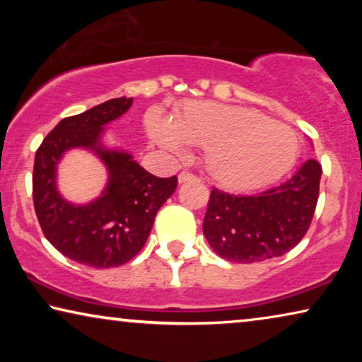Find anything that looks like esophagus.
I'll return each instance as SVG.
<instances>
[{"label":"esophagus","instance_id":"34e87169","mask_svg":"<svg viewBox=\"0 0 362 362\" xmlns=\"http://www.w3.org/2000/svg\"><path fill=\"white\" fill-rule=\"evenodd\" d=\"M196 180V176L194 175H191L189 171H182V173H180V176H177V181L181 182H189V181H194Z\"/></svg>","mask_w":362,"mask_h":362}]
</instances>
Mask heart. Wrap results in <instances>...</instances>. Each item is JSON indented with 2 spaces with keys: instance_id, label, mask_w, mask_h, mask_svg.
I'll return each instance as SVG.
<instances>
[{
  "instance_id": "heart-1",
  "label": "heart",
  "mask_w": 362,
  "mask_h": 362,
  "mask_svg": "<svg viewBox=\"0 0 362 362\" xmlns=\"http://www.w3.org/2000/svg\"><path fill=\"white\" fill-rule=\"evenodd\" d=\"M153 140L180 153L182 143L206 150L207 176L222 189L249 192L274 185L298 160L301 143L290 127L250 108L191 102L173 123L153 108L146 115Z\"/></svg>"
}]
</instances>
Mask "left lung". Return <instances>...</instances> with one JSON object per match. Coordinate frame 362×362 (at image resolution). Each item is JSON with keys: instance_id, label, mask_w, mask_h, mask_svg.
<instances>
[{"instance_id": "obj_1", "label": "left lung", "mask_w": 362, "mask_h": 362, "mask_svg": "<svg viewBox=\"0 0 362 362\" xmlns=\"http://www.w3.org/2000/svg\"><path fill=\"white\" fill-rule=\"evenodd\" d=\"M321 165L308 160L290 180L254 196L212 189L202 232L212 250L235 264L280 257L303 239L320 196Z\"/></svg>"}]
</instances>
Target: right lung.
Masks as SVG:
<instances>
[{
  "label": "right lung",
  "instance_id": "right-lung-1",
  "mask_svg": "<svg viewBox=\"0 0 362 362\" xmlns=\"http://www.w3.org/2000/svg\"><path fill=\"white\" fill-rule=\"evenodd\" d=\"M133 98H112L90 110L67 117L44 138L34 158L33 201L46 239L62 255L93 269L132 260L150 235L156 212L175 192L177 177H156L132 155L108 150L100 136L107 123L132 107ZM72 147H87L109 171L107 187L88 205H72L58 194L57 165Z\"/></svg>",
  "mask_w": 362,
  "mask_h": 362
}]
</instances>
